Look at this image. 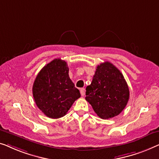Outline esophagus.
Wrapping results in <instances>:
<instances>
[{"instance_id": "obj_1", "label": "esophagus", "mask_w": 159, "mask_h": 159, "mask_svg": "<svg viewBox=\"0 0 159 159\" xmlns=\"http://www.w3.org/2000/svg\"><path fill=\"white\" fill-rule=\"evenodd\" d=\"M80 94H81V96H84V94H85V89L84 88L80 89Z\"/></svg>"}]
</instances>
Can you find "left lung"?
Wrapping results in <instances>:
<instances>
[{
	"label": "left lung",
	"instance_id": "left-lung-1",
	"mask_svg": "<svg viewBox=\"0 0 159 159\" xmlns=\"http://www.w3.org/2000/svg\"><path fill=\"white\" fill-rule=\"evenodd\" d=\"M86 100L102 119L122 112L128 102L129 88L120 70L109 62L97 67L91 84L86 89Z\"/></svg>",
	"mask_w": 159,
	"mask_h": 159
}]
</instances>
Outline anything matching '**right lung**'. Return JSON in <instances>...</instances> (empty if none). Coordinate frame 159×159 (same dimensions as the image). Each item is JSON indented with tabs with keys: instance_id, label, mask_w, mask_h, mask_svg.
<instances>
[{
	"instance_id": "obj_1",
	"label": "right lung",
	"mask_w": 159,
	"mask_h": 159,
	"mask_svg": "<svg viewBox=\"0 0 159 159\" xmlns=\"http://www.w3.org/2000/svg\"><path fill=\"white\" fill-rule=\"evenodd\" d=\"M68 71L67 62L57 58L44 66L36 77L33 97L38 108L47 117L52 119L63 117L80 97Z\"/></svg>"
}]
</instances>
